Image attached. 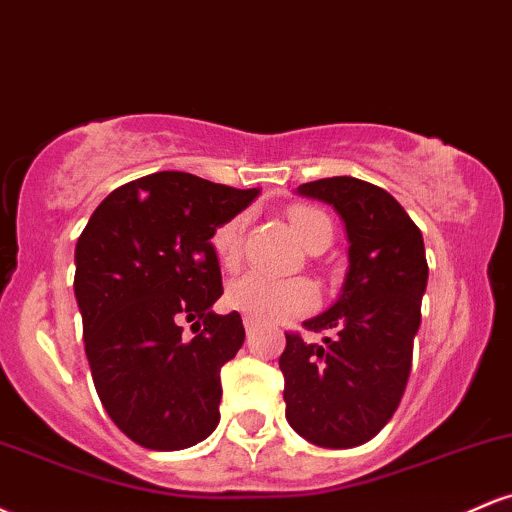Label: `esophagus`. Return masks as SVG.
I'll use <instances>...</instances> for the list:
<instances>
[{"label": "esophagus", "mask_w": 512, "mask_h": 512, "mask_svg": "<svg viewBox=\"0 0 512 512\" xmlns=\"http://www.w3.org/2000/svg\"><path fill=\"white\" fill-rule=\"evenodd\" d=\"M243 325H245V332H248V337H252V334H255V327H257V322L252 320V317H245V320H243Z\"/></svg>", "instance_id": "34e87169"}]
</instances>
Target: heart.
I'll use <instances>...</instances> for the list:
<instances>
[{
    "label": "heart",
    "mask_w": 512,
    "mask_h": 512,
    "mask_svg": "<svg viewBox=\"0 0 512 512\" xmlns=\"http://www.w3.org/2000/svg\"><path fill=\"white\" fill-rule=\"evenodd\" d=\"M289 221L310 252H322L330 248L334 228L325 211L296 204L289 209ZM245 216H233L223 221L211 236L216 257L226 269H233L240 262L243 248ZM226 301L231 308L252 317L255 322H281L286 317L303 315L315 308L317 289L313 281L293 276V279H272L262 274H243L233 279L226 289Z\"/></svg>",
    "instance_id": "b5f03b06"
}]
</instances>
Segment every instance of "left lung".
Listing matches in <instances>:
<instances>
[{
    "label": "left lung",
    "mask_w": 512,
    "mask_h": 512,
    "mask_svg": "<svg viewBox=\"0 0 512 512\" xmlns=\"http://www.w3.org/2000/svg\"><path fill=\"white\" fill-rule=\"evenodd\" d=\"M298 192L332 204L351 245L342 296L303 322L327 332L322 344L286 332V419L320 448H356L378 436L407 387L428 281L424 238L402 204L366 180L337 175Z\"/></svg>",
    "instance_id": "obj_1"
}]
</instances>
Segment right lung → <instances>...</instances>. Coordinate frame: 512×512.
Segmentation results:
<instances>
[{
	"mask_svg": "<svg viewBox=\"0 0 512 512\" xmlns=\"http://www.w3.org/2000/svg\"><path fill=\"white\" fill-rule=\"evenodd\" d=\"M260 195L161 170L117 187L76 240L74 293L93 385L113 424L149 450H182L219 426L221 366L245 342L211 236ZM192 321L196 337L181 334Z\"/></svg>",
	"mask_w": 512,
	"mask_h": 512,
	"instance_id": "add662e5",
	"label": "right lung"
}]
</instances>
